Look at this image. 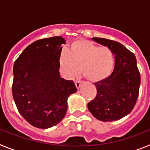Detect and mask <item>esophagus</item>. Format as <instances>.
<instances>
[{
  "instance_id": "esophagus-1",
  "label": "esophagus",
  "mask_w": 150,
  "mask_h": 150,
  "mask_svg": "<svg viewBox=\"0 0 150 150\" xmlns=\"http://www.w3.org/2000/svg\"><path fill=\"white\" fill-rule=\"evenodd\" d=\"M81 84H82V82L80 81V80H76V81H75V85H76V87L77 88H80Z\"/></svg>"
}]
</instances>
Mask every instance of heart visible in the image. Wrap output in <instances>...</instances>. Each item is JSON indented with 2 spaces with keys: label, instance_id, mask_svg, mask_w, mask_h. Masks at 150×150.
<instances>
[{
  "label": "heart",
  "instance_id": "b5f03b06",
  "mask_svg": "<svg viewBox=\"0 0 150 150\" xmlns=\"http://www.w3.org/2000/svg\"><path fill=\"white\" fill-rule=\"evenodd\" d=\"M59 64L66 77H75L81 69L83 76L88 81L98 83L112 74L114 55L107 46H98L88 40L78 39L62 51Z\"/></svg>",
  "mask_w": 150,
  "mask_h": 150
}]
</instances>
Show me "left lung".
<instances>
[{"label":"left lung","mask_w":150,"mask_h":150,"mask_svg":"<svg viewBox=\"0 0 150 150\" xmlns=\"http://www.w3.org/2000/svg\"><path fill=\"white\" fill-rule=\"evenodd\" d=\"M92 40L112 50L115 66L109 77L95 83L97 95L88 104V109L100 121L120 120L132 112L139 95L140 75L136 57L119 42L105 38Z\"/></svg>","instance_id":"left-lung-1"}]
</instances>
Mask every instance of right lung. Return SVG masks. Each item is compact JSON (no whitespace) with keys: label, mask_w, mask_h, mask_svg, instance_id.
Segmentation results:
<instances>
[{"label":"right lung","mask_w":150,"mask_h":150,"mask_svg":"<svg viewBox=\"0 0 150 150\" xmlns=\"http://www.w3.org/2000/svg\"><path fill=\"white\" fill-rule=\"evenodd\" d=\"M62 37L34 41L13 65L12 93L18 112L31 125L51 128L60 122L67 110V98L77 91L73 80L59 74Z\"/></svg>","instance_id":"1"}]
</instances>
